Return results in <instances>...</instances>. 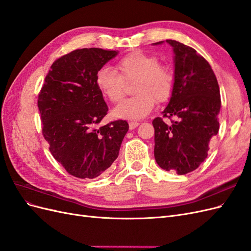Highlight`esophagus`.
Instances as JSON below:
<instances>
[{
  "label": "esophagus",
  "instance_id": "1",
  "mask_svg": "<svg viewBox=\"0 0 251 251\" xmlns=\"http://www.w3.org/2000/svg\"><path fill=\"white\" fill-rule=\"evenodd\" d=\"M139 126V123H137V121H131L130 124H128V126H130V130H134V128H136Z\"/></svg>",
  "mask_w": 251,
  "mask_h": 251
}]
</instances>
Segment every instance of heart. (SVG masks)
I'll list each match as a JSON object with an SVG mask.
<instances>
[{"label": "heart", "mask_w": 251, "mask_h": 251, "mask_svg": "<svg viewBox=\"0 0 251 251\" xmlns=\"http://www.w3.org/2000/svg\"><path fill=\"white\" fill-rule=\"evenodd\" d=\"M117 68L120 74L109 66H103L96 73V87L111 102H119L126 93V81L136 79L135 92L138 93L124 100L114 109L117 118L140 119L154 109L156 100H168L174 87V76L168 67L160 65L155 55L132 52L121 57Z\"/></svg>", "instance_id": "obj_1"}]
</instances>
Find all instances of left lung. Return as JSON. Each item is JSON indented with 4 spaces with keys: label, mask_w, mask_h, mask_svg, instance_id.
<instances>
[{
    "label": "left lung",
    "mask_w": 251,
    "mask_h": 251,
    "mask_svg": "<svg viewBox=\"0 0 251 251\" xmlns=\"http://www.w3.org/2000/svg\"><path fill=\"white\" fill-rule=\"evenodd\" d=\"M174 51V87L163 117L153 120L154 155L165 171L184 175L195 171L207 157L208 143L219 132L220 89L207 60L177 41H165ZM164 41L154 43L161 45Z\"/></svg>",
    "instance_id": "8db88e82"
}]
</instances>
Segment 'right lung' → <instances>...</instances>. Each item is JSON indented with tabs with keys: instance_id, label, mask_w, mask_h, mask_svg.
I'll list each match as a JSON object with an SVG mask.
<instances>
[{
	"instance_id": "right-lung-1",
	"label": "right lung",
	"mask_w": 251,
	"mask_h": 251,
	"mask_svg": "<svg viewBox=\"0 0 251 251\" xmlns=\"http://www.w3.org/2000/svg\"><path fill=\"white\" fill-rule=\"evenodd\" d=\"M118 51L77 49L52 64L37 100L43 135L55 160L72 176L93 179L118 157L128 130L126 120L96 127L108 105L96 87V73Z\"/></svg>"
}]
</instances>
